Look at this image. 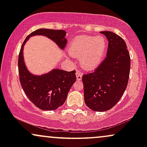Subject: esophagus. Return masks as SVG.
Instances as JSON below:
<instances>
[{"label": "esophagus", "mask_w": 147, "mask_h": 147, "mask_svg": "<svg viewBox=\"0 0 147 147\" xmlns=\"http://www.w3.org/2000/svg\"><path fill=\"white\" fill-rule=\"evenodd\" d=\"M76 77H77V79L78 81H80L82 80V72L80 71H78L77 72V73H76Z\"/></svg>", "instance_id": "obj_1"}]
</instances>
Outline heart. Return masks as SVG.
<instances>
[{
  "label": "heart",
  "instance_id": "heart-1",
  "mask_svg": "<svg viewBox=\"0 0 147 147\" xmlns=\"http://www.w3.org/2000/svg\"><path fill=\"white\" fill-rule=\"evenodd\" d=\"M107 48L102 36H79L72 39L68 51L72 56L80 57V65L86 70H93L100 64Z\"/></svg>",
  "mask_w": 147,
  "mask_h": 147
}]
</instances>
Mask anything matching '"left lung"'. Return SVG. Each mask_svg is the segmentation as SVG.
<instances>
[{"label": "left lung", "instance_id": "8db88e82", "mask_svg": "<svg viewBox=\"0 0 147 147\" xmlns=\"http://www.w3.org/2000/svg\"><path fill=\"white\" fill-rule=\"evenodd\" d=\"M109 41L105 59L91 73L82 77L84 101L97 112L112 109L119 102L129 82L131 59L125 41L110 31L100 32Z\"/></svg>", "mask_w": 147, "mask_h": 147}]
</instances>
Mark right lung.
Instances as JSON below:
<instances>
[{
    "label": "right lung",
    "instance_id": "add662e5",
    "mask_svg": "<svg viewBox=\"0 0 147 147\" xmlns=\"http://www.w3.org/2000/svg\"><path fill=\"white\" fill-rule=\"evenodd\" d=\"M65 33L66 32L63 30H37L26 37L18 55V72L21 86L28 99L43 111L56 110L63 105L70 88L77 79L76 71L54 69L44 75H33L25 66L23 46L30 36L42 35L50 38L63 50L67 44Z\"/></svg>",
    "mask_w": 147,
    "mask_h": 147
}]
</instances>
